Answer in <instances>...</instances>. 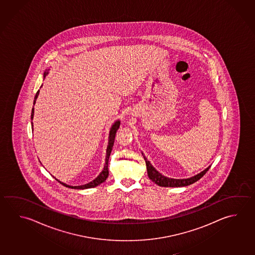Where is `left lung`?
<instances>
[{
    "label": "left lung",
    "mask_w": 255,
    "mask_h": 255,
    "mask_svg": "<svg viewBox=\"0 0 255 255\" xmlns=\"http://www.w3.org/2000/svg\"><path fill=\"white\" fill-rule=\"evenodd\" d=\"M144 160L146 162L147 165V175L149 179L151 180L153 183H156L159 186L162 187H182V186H187L192 183H195L198 180L204 175L207 173V171L210 169V166L208 168H206L204 171L201 172L200 174H196L194 176H192L191 178L187 179H173L165 177L164 175H162L160 173H158L149 163V161L147 160V158L144 156Z\"/></svg>",
    "instance_id": "left-lung-1"
}]
</instances>
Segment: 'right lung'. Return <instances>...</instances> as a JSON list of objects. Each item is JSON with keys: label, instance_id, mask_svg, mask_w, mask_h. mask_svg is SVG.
<instances>
[{"label": "right lung", "instance_id": "1", "mask_svg": "<svg viewBox=\"0 0 255 255\" xmlns=\"http://www.w3.org/2000/svg\"><path fill=\"white\" fill-rule=\"evenodd\" d=\"M47 72L44 73V77L46 76ZM39 94V90L36 92V96H35V100H34V105L36 103V99H37V96ZM33 116H34V108H32L31 111V119H33ZM33 126V125H32ZM119 126H120V122L117 121L115 123V125L112 126L111 130H110V134H109V141H108V148H107V157H106V164L104 166V169L99 176L97 178L94 179L92 182L84 184V185H80V186H71V185H67L65 183H62L58 181L59 183L61 184H63V186L68 188H72V189H88V188H93L96 187L99 185L100 183H104L108 176V159H109V156H110V153L112 151L113 146H114V141H115V137H116V133H117V129H119Z\"/></svg>", "mask_w": 255, "mask_h": 255}]
</instances>
